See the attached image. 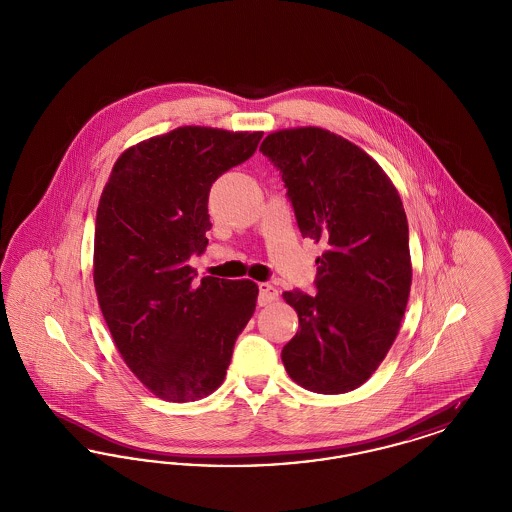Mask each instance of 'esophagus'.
<instances>
[{"label":"esophagus","mask_w":512,"mask_h":512,"mask_svg":"<svg viewBox=\"0 0 512 512\" xmlns=\"http://www.w3.org/2000/svg\"><path fill=\"white\" fill-rule=\"evenodd\" d=\"M276 299H278V290L272 284H268V282L259 284V305H270Z\"/></svg>","instance_id":"34e87169"}]
</instances>
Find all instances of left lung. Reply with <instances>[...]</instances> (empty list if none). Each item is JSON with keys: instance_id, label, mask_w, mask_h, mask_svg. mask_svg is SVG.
<instances>
[{"instance_id": "1", "label": "left lung", "mask_w": 512, "mask_h": 512, "mask_svg": "<svg viewBox=\"0 0 512 512\" xmlns=\"http://www.w3.org/2000/svg\"><path fill=\"white\" fill-rule=\"evenodd\" d=\"M259 149L282 172L301 236L326 245L317 257V293L284 292L299 330L282 363L305 390H357L386 359L409 301L413 265L401 197L368 153L330 130H278Z\"/></svg>"}]
</instances>
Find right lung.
Wrapping results in <instances>:
<instances>
[{
	"instance_id": "right-lung-1",
	"label": "right lung",
	"mask_w": 512,
	"mask_h": 512,
	"mask_svg": "<svg viewBox=\"0 0 512 512\" xmlns=\"http://www.w3.org/2000/svg\"><path fill=\"white\" fill-rule=\"evenodd\" d=\"M263 132L178 126L128 147L101 192L94 286L122 361L153 395L186 403L211 395L255 313L251 280L201 278L209 192L247 161Z\"/></svg>"
}]
</instances>
